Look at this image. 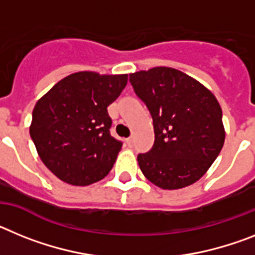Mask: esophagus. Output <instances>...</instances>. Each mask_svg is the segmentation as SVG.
<instances>
[{"label": "esophagus", "mask_w": 255, "mask_h": 255, "mask_svg": "<svg viewBox=\"0 0 255 255\" xmlns=\"http://www.w3.org/2000/svg\"><path fill=\"white\" fill-rule=\"evenodd\" d=\"M126 142H127V145L129 146V147H132V146H133V138H132V137H129V138H127V140H126Z\"/></svg>", "instance_id": "34e87169"}]
</instances>
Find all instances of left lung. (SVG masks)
Returning a JSON list of instances; mask_svg holds the SVG:
<instances>
[{
  "label": "left lung",
  "instance_id": "left-lung-1",
  "mask_svg": "<svg viewBox=\"0 0 255 255\" xmlns=\"http://www.w3.org/2000/svg\"><path fill=\"white\" fill-rule=\"evenodd\" d=\"M129 82L154 126L152 149L137 156L143 176L163 190L200 180L225 143L222 109L213 92L169 66L130 73Z\"/></svg>",
  "mask_w": 255,
  "mask_h": 255
}]
</instances>
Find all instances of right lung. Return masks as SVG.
<instances>
[{"label":"right lung","mask_w":255,"mask_h":255,"mask_svg":"<svg viewBox=\"0 0 255 255\" xmlns=\"http://www.w3.org/2000/svg\"><path fill=\"white\" fill-rule=\"evenodd\" d=\"M128 74L83 70L68 75L37 101L29 133L43 164L64 182L88 186L108 176L122 142L110 136L108 106Z\"/></svg>","instance_id":"add662e5"}]
</instances>
